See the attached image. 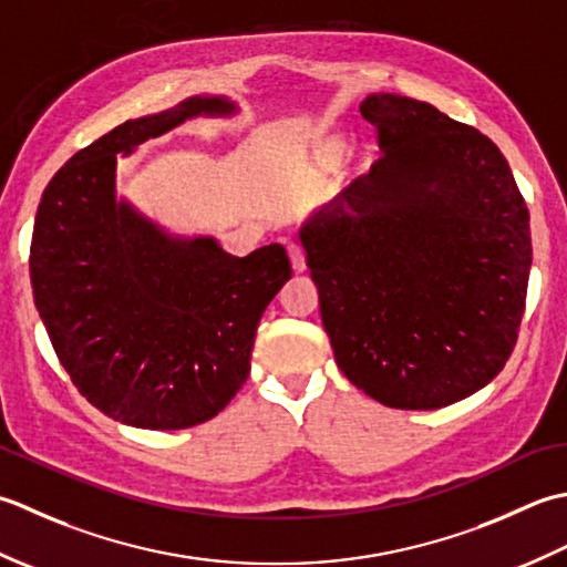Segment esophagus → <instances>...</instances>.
<instances>
[{"label":"esophagus","instance_id":"esophagus-1","mask_svg":"<svg viewBox=\"0 0 567 567\" xmlns=\"http://www.w3.org/2000/svg\"><path fill=\"white\" fill-rule=\"evenodd\" d=\"M288 257H291L293 271H298V274L306 271V251L298 245V241H291V245H288Z\"/></svg>","mask_w":567,"mask_h":567}]
</instances>
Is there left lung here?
I'll return each mask as SVG.
<instances>
[{
    "mask_svg": "<svg viewBox=\"0 0 567 567\" xmlns=\"http://www.w3.org/2000/svg\"><path fill=\"white\" fill-rule=\"evenodd\" d=\"M360 112L379 161L300 229L322 326L367 396L443 409L512 357L530 271L528 207L475 126L391 92Z\"/></svg>",
    "mask_w": 567,
    "mask_h": 567,
    "instance_id": "8db88e82",
    "label": "left lung"
}]
</instances>
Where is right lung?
I'll use <instances>...</instances> for the list:
<instances>
[{
    "instance_id": "obj_1",
    "label": "right lung",
    "mask_w": 567,
    "mask_h": 567,
    "mask_svg": "<svg viewBox=\"0 0 567 567\" xmlns=\"http://www.w3.org/2000/svg\"><path fill=\"white\" fill-rule=\"evenodd\" d=\"M225 97H190L80 148L43 190L29 274L53 350L110 419L148 431L210 421L249 377L261 313L291 279L281 245L233 257L213 237H168L114 200L117 154Z\"/></svg>"
}]
</instances>
